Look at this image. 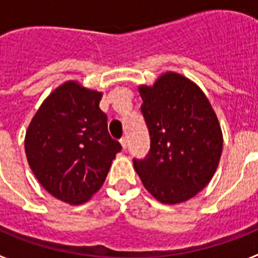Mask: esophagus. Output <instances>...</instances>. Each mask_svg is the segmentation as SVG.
Listing matches in <instances>:
<instances>
[{"mask_svg": "<svg viewBox=\"0 0 258 258\" xmlns=\"http://www.w3.org/2000/svg\"><path fill=\"white\" fill-rule=\"evenodd\" d=\"M120 143H121V146H122V149H126L127 147V138L126 137H121V138H120Z\"/></svg>", "mask_w": 258, "mask_h": 258, "instance_id": "esophagus-1", "label": "esophagus"}]
</instances>
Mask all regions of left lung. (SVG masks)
<instances>
[{"label":"left lung","mask_w":258,"mask_h":258,"mask_svg":"<svg viewBox=\"0 0 258 258\" xmlns=\"http://www.w3.org/2000/svg\"><path fill=\"white\" fill-rule=\"evenodd\" d=\"M138 89L151 146L143 160L134 159V169L160 203L186 202L209 183L220 163L217 116L202 89L175 72Z\"/></svg>","instance_id":"obj_1"}]
</instances>
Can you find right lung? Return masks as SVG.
I'll use <instances>...</instances> for the list:
<instances>
[{
    "label": "right lung",
    "instance_id": "add662e5",
    "mask_svg": "<svg viewBox=\"0 0 258 258\" xmlns=\"http://www.w3.org/2000/svg\"><path fill=\"white\" fill-rule=\"evenodd\" d=\"M102 93L67 81L41 104L26 133L27 160L36 178L61 202L79 206L102 187L121 145L107 129Z\"/></svg>",
    "mask_w": 258,
    "mask_h": 258
}]
</instances>
